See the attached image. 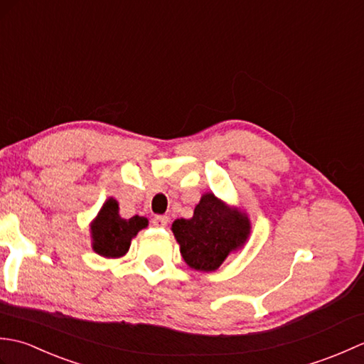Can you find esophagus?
<instances>
[{
  "label": "esophagus",
  "mask_w": 364,
  "mask_h": 364,
  "mask_svg": "<svg viewBox=\"0 0 364 364\" xmlns=\"http://www.w3.org/2000/svg\"><path fill=\"white\" fill-rule=\"evenodd\" d=\"M167 223H168L167 215H156V218H153L154 227H167Z\"/></svg>",
  "instance_id": "34e87169"
}]
</instances>
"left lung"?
I'll use <instances>...</instances> for the list:
<instances>
[{
    "label": "left lung",
    "mask_w": 364,
    "mask_h": 364,
    "mask_svg": "<svg viewBox=\"0 0 364 364\" xmlns=\"http://www.w3.org/2000/svg\"><path fill=\"white\" fill-rule=\"evenodd\" d=\"M250 231L247 213L227 205L213 192L202 196L191 219L172 223L184 262L198 272L218 270L228 255L242 249Z\"/></svg>",
    "instance_id": "left-lung-1"
}]
</instances>
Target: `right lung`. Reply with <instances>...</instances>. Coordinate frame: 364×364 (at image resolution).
Listing matches in <instances>:
<instances>
[{
  "label": "right lung",
  "instance_id": "add662e5",
  "mask_svg": "<svg viewBox=\"0 0 364 364\" xmlns=\"http://www.w3.org/2000/svg\"><path fill=\"white\" fill-rule=\"evenodd\" d=\"M146 227L149 219L142 215L123 219L119 214V202L109 197L90 222L92 250L105 258H122L129 250L133 237Z\"/></svg>",
  "mask_w": 364,
  "mask_h": 364
}]
</instances>
